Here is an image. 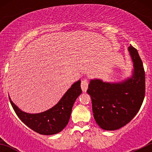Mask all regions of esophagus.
Instances as JSON below:
<instances>
[{
    "label": "esophagus",
    "instance_id": "esophagus-1",
    "mask_svg": "<svg viewBox=\"0 0 152 152\" xmlns=\"http://www.w3.org/2000/svg\"><path fill=\"white\" fill-rule=\"evenodd\" d=\"M81 89H82L83 92H86L88 88V80L87 79H84L81 80Z\"/></svg>",
    "mask_w": 152,
    "mask_h": 152
}]
</instances>
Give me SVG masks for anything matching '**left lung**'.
<instances>
[{
  "label": "left lung",
  "mask_w": 152,
  "mask_h": 152,
  "mask_svg": "<svg viewBox=\"0 0 152 152\" xmlns=\"http://www.w3.org/2000/svg\"><path fill=\"white\" fill-rule=\"evenodd\" d=\"M133 61L132 76L122 82H103L100 79L90 81L88 94L92 101L95 121L104 130H116L129 123L139 112L145 94V77L138 51L129 47Z\"/></svg>",
  "instance_id": "8db88e82"
}]
</instances>
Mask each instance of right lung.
<instances>
[{
  "instance_id": "1",
  "label": "right lung",
  "mask_w": 152,
  "mask_h": 152,
  "mask_svg": "<svg viewBox=\"0 0 152 152\" xmlns=\"http://www.w3.org/2000/svg\"><path fill=\"white\" fill-rule=\"evenodd\" d=\"M81 92L79 80L72 84L56 106L45 112L35 114L23 112L13 103L10 96L9 99L16 114L24 124L37 133L49 135L58 133L67 126L72 107Z\"/></svg>"
}]
</instances>
